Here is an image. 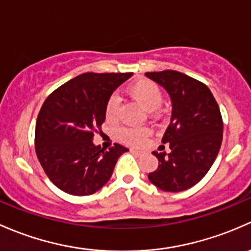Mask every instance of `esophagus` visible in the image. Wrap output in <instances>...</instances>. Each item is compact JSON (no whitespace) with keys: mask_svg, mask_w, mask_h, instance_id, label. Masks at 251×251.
<instances>
[{"mask_svg":"<svg viewBox=\"0 0 251 251\" xmlns=\"http://www.w3.org/2000/svg\"><path fill=\"white\" fill-rule=\"evenodd\" d=\"M130 151L133 152V153H135L136 156H143V152H141V151H138V150H133V149H131Z\"/></svg>","mask_w":251,"mask_h":251,"instance_id":"34e87169","label":"esophagus"}]
</instances>
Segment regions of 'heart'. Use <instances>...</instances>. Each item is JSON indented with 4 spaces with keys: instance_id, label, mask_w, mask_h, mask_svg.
I'll return each instance as SVG.
<instances>
[{
    "instance_id": "b5f03b06",
    "label": "heart",
    "mask_w": 251,
    "mask_h": 251,
    "mask_svg": "<svg viewBox=\"0 0 251 251\" xmlns=\"http://www.w3.org/2000/svg\"><path fill=\"white\" fill-rule=\"evenodd\" d=\"M128 94L134 100L141 104L147 111L157 110L163 102V94L161 88L150 79H138L128 87ZM120 99L117 95H111L105 106V118L107 122L112 123L117 120ZM149 135L147 128H122L118 136L122 141L130 145H139Z\"/></svg>"
}]
</instances>
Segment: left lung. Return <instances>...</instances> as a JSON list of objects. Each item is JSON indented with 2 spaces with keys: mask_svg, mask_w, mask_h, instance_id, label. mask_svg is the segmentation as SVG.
<instances>
[{
  "mask_svg": "<svg viewBox=\"0 0 251 251\" xmlns=\"http://www.w3.org/2000/svg\"><path fill=\"white\" fill-rule=\"evenodd\" d=\"M172 100V118L162 143L170 152H152L158 168L149 180L165 192H180L205 176L222 143L224 123L215 98L202 82L174 70L146 72Z\"/></svg>",
  "mask_w": 251,
  "mask_h": 251,
  "instance_id": "obj_1",
  "label": "left lung"
}]
</instances>
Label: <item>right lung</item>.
<instances>
[{"label":"right lung","mask_w":251,"mask_h":251,"mask_svg":"<svg viewBox=\"0 0 251 251\" xmlns=\"http://www.w3.org/2000/svg\"><path fill=\"white\" fill-rule=\"evenodd\" d=\"M131 75L82 74L43 102L36 122V154L49 180L64 192L88 196L99 191L129 151L120 144L106 151L93 138L105 122L108 98Z\"/></svg>","instance_id":"obj_1"}]
</instances>
